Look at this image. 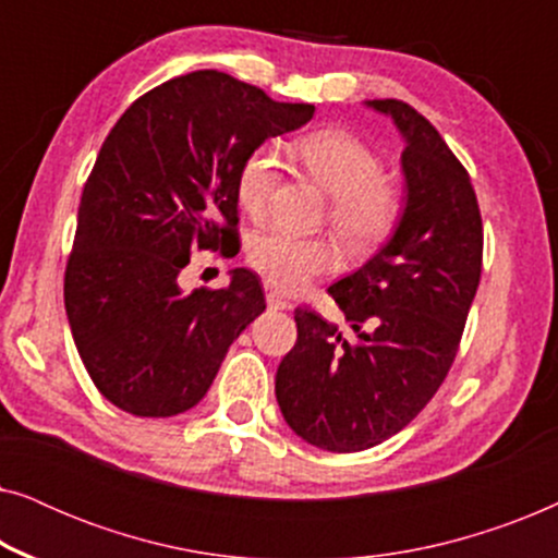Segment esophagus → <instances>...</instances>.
Here are the masks:
<instances>
[{
	"mask_svg": "<svg viewBox=\"0 0 558 558\" xmlns=\"http://www.w3.org/2000/svg\"><path fill=\"white\" fill-rule=\"evenodd\" d=\"M266 304H269V310H289V302L277 292H266Z\"/></svg>",
	"mask_w": 558,
	"mask_h": 558,
	"instance_id": "obj_1",
	"label": "esophagus"
}]
</instances>
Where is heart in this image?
Returning <instances> with one entry per match:
<instances>
[{
  "label": "heart",
  "mask_w": 558,
  "mask_h": 558,
  "mask_svg": "<svg viewBox=\"0 0 558 558\" xmlns=\"http://www.w3.org/2000/svg\"><path fill=\"white\" fill-rule=\"evenodd\" d=\"M296 157L325 193L332 195V228L348 248L376 246L401 216V195L384 178L380 157L345 132H317L296 144ZM279 151L262 144L243 159L235 174V201L258 218L277 185ZM248 264L281 292H302L312 279L335 266V248L325 239L287 231H264L248 241Z\"/></svg>",
  "instance_id": "obj_1"
}]
</instances>
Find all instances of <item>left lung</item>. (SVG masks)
Returning a JSON list of instances; mask_svg holds the SVG:
<instances>
[{
	"mask_svg": "<svg viewBox=\"0 0 558 558\" xmlns=\"http://www.w3.org/2000/svg\"><path fill=\"white\" fill-rule=\"evenodd\" d=\"M365 104L391 117L407 142V203L386 246L327 289L353 335L296 310V342L277 371L284 422L327 452L376 447L432 401L483 271V218L460 159L409 104Z\"/></svg>",
	"mask_w": 558,
	"mask_h": 558,
	"instance_id": "left-lung-1",
	"label": "left lung"
}]
</instances>
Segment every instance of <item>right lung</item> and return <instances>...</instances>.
<instances>
[{"mask_svg":"<svg viewBox=\"0 0 558 558\" xmlns=\"http://www.w3.org/2000/svg\"><path fill=\"white\" fill-rule=\"evenodd\" d=\"M312 113L218 71L167 81L121 113L83 187L63 287L81 361L113 407L149 418L193 409L266 310L248 269L190 294L178 277L193 248L239 251L243 159Z\"/></svg>","mask_w":558,"mask_h":558,"instance_id":"obj_1","label":"right lung"}]
</instances>
